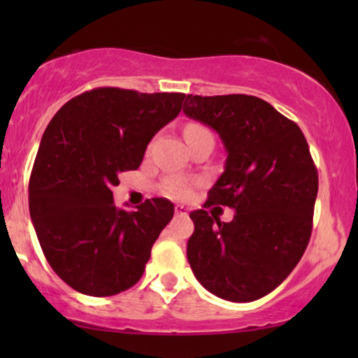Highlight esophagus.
I'll return each instance as SVG.
<instances>
[{
    "mask_svg": "<svg viewBox=\"0 0 358 358\" xmlns=\"http://www.w3.org/2000/svg\"><path fill=\"white\" fill-rule=\"evenodd\" d=\"M176 215H178V217H185V215H187V208L184 207V205H176Z\"/></svg>",
    "mask_w": 358,
    "mask_h": 358,
    "instance_id": "obj_1",
    "label": "esophagus"
}]
</instances>
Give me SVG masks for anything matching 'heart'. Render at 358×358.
<instances>
[{"label":"heart","mask_w":358,"mask_h":358,"mask_svg":"<svg viewBox=\"0 0 358 358\" xmlns=\"http://www.w3.org/2000/svg\"><path fill=\"white\" fill-rule=\"evenodd\" d=\"M203 131H208V130L205 129V127L199 125V124H190V125L185 127L184 136H185V138H189V136L197 135V134H203ZM163 190H164L166 195H169V197H173V199H185V197H189L190 192H192V190H190V184L184 179L166 180L164 185H163Z\"/></svg>","instance_id":"obj_1"}]
</instances>
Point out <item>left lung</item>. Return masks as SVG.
I'll use <instances>...</instances> for the list:
<instances>
[{
  "label": "left lung",
  "instance_id": "obj_1",
  "mask_svg": "<svg viewBox=\"0 0 358 358\" xmlns=\"http://www.w3.org/2000/svg\"><path fill=\"white\" fill-rule=\"evenodd\" d=\"M184 114L212 127L228 153L203 207L236 212L229 223L207 210L190 213V267L223 300H259L285 280L310 243L317 169L305 135L256 96L187 94Z\"/></svg>",
  "mask_w": 358,
  "mask_h": 358
}]
</instances>
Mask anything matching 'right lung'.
Segmentation results:
<instances>
[{
	"mask_svg": "<svg viewBox=\"0 0 358 358\" xmlns=\"http://www.w3.org/2000/svg\"><path fill=\"white\" fill-rule=\"evenodd\" d=\"M185 94L96 87L68 101L43 131L29 180V212L48 264L90 296L140 280L151 248L174 215L166 199L117 208L112 187L135 171L151 138L182 109Z\"/></svg>",
	"mask_w": 358,
	"mask_h": 358,
	"instance_id": "1",
	"label": "right lung"
}]
</instances>
